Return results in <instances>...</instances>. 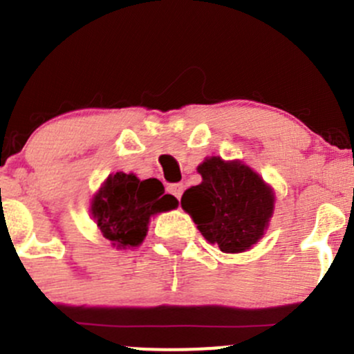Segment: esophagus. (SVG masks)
<instances>
[{
    "label": "esophagus",
    "mask_w": 354,
    "mask_h": 354,
    "mask_svg": "<svg viewBox=\"0 0 354 354\" xmlns=\"http://www.w3.org/2000/svg\"><path fill=\"white\" fill-rule=\"evenodd\" d=\"M183 183H173V185H169V187H167V192H169L171 195H173V197H176L178 200L181 198V195H183Z\"/></svg>",
    "instance_id": "1"
}]
</instances>
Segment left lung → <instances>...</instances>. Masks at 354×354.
I'll return each instance as SVG.
<instances>
[{
  "label": "left lung",
  "instance_id": "8db88e82",
  "mask_svg": "<svg viewBox=\"0 0 354 354\" xmlns=\"http://www.w3.org/2000/svg\"><path fill=\"white\" fill-rule=\"evenodd\" d=\"M202 183L188 188L181 207L207 241L221 252H245L262 238L274 209V194L257 173L219 157L198 166Z\"/></svg>",
  "mask_w": 354,
  "mask_h": 354
}]
</instances>
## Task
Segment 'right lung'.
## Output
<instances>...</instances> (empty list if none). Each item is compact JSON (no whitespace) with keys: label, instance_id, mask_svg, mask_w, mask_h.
I'll return each mask as SVG.
<instances>
[{"label":"right lung","instance_id":"add662e5","mask_svg":"<svg viewBox=\"0 0 354 354\" xmlns=\"http://www.w3.org/2000/svg\"><path fill=\"white\" fill-rule=\"evenodd\" d=\"M176 205L178 200L164 194L162 183L156 178L140 181L135 174L116 173L95 195L92 216L104 238L118 248H127L144 241L151 216Z\"/></svg>","mask_w":354,"mask_h":354}]
</instances>
